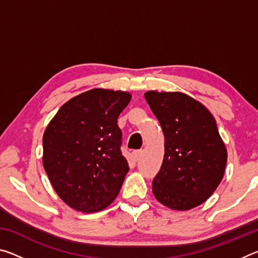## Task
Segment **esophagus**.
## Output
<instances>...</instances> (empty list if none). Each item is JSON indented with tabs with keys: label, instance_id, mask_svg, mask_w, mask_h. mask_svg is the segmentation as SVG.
Wrapping results in <instances>:
<instances>
[{
	"label": "esophagus",
	"instance_id": "obj_1",
	"mask_svg": "<svg viewBox=\"0 0 258 258\" xmlns=\"http://www.w3.org/2000/svg\"><path fill=\"white\" fill-rule=\"evenodd\" d=\"M141 156H142V150H135L134 152H133V157H134V159L135 160H139L140 158H141Z\"/></svg>",
	"mask_w": 258,
	"mask_h": 258
}]
</instances>
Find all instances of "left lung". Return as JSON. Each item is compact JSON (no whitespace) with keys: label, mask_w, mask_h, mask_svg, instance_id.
<instances>
[{"label":"left lung","mask_w":258,"mask_h":258,"mask_svg":"<svg viewBox=\"0 0 258 258\" xmlns=\"http://www.w3.org/2000/svg\"><path fill=\"white\" fill-rule=\"evenodd\" d=\"M145 98L165 135L164 159L152 192L164 206L189 211L206 202L223 178L225 143L212 112L190 95L147 91Z\"/></svg>","instance_id":"8db88e82"}]
</instances>
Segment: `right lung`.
Masks as SVG:
<instances>
[{"mask_svg":"<svg viewBox=\"0 0 258 258\" xmlns=\"http://www.w3.org/2000/svg\"><path fill=\"white\" fill-rule=\"evenodd\" d=\"M131 98L125 91H86L68 100L46 126L43 166L56 195L77 212L102 211L119 194L130 167L117 119Z\"/></svg>","mask_w":258,"mask_h":258,"instance_id":"1","label":"right lung"}]
</instances>
